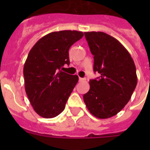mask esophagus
Returning <instances> with one entry per match:
<instances>
[{
    "label": "esophagus",
    "mask_w": 150,
    "mask_h": 150,
    "mask_svg": "<svg viewBox=\"0 0 150 150\" xmlns=\"http://www.w3.org/2000/svg\"><path fill=\"white\" fill-rule=\"evenodd\" d=\"M79 81H80V82H84V81H86V79H82V78H79Z\"/></svg>",
    "instance_id": "1"
}]
</instances>
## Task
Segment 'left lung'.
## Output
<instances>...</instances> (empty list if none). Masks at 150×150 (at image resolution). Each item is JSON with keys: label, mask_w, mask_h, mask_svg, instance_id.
<instances>
[{"label": "left lung", "mask_w": 150, "mask_h": 150, "mask_svg": "<svg viewBox=\"0 0 150 150\" xmlns=\"http://www.w3.org/2000/svg\"><path fill=\"white\" fill-rule=\"evenodd\" d=\"M93 55V71L100 76L89 80V90L83 95L87 109L97 118L116 115L125 106L137 85L136 68L125 47L103 32H86Z\"/></svg>", "instance_id": "obj_1"}]
</instances>
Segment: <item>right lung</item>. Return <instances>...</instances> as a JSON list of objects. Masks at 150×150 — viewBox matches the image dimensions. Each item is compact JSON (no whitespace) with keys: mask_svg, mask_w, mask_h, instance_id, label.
Wrapping results in <instances>:
<instances>
[{"mask_svg":"<svg viewBox=\"0 0 150 150\" xmlns=\"http://www.w3.org/2000/svg\"><path fill=\"white\" fill-rule=\"evenodd\" d=\"M82 36V32L75 30L53 32L40 39L29 51L23 68L25 89L40 116L52 118L64 110L79 77L60 69L70 64L68 50Z\"/></svg>","mask_w":150,"mask_h":150,"instance_id":"add662e5","label":"right lung"}]
</instances>
